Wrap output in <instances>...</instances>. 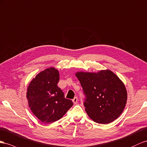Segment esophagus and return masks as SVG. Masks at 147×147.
I'll use <instances>...</instances> for the list:
<instances>
[{
    "mask_svg": "<svg viewBox=\"0 0 147 147\" xmlns=\"http://www.w3.org/2000/svg\"><path fill=\"white\" fill-rule=\"evenodd\" d=\"M78 98H77L76 97H74V98L73 99V102L74 103V104H76L77 102H78Z\"/></svg>",
    "mask_w": 147,
    "mask_h": 147,
    "instance_id": "esophagus-1",
    "label": "esophagus"
}]
</instances>
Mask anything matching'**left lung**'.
<instances>
[{
	"label": "left lung",
	"instance_id": "8db88e82",
	"mask_svg": "<svg viewBox=\"0 0 147 147\" xmlns=\"http://www.w3.org/2000/svg\"><path fill=\"white\" fill-rule=\"evenodd\" d=\"M85 95L84 105L95 122L108 124L121 115L127 102V90L123 82L110 70L98 73L78 72Z\"/></svg>",
	"mask_w": 147,
	"mask_h": 147
}]
</instances>
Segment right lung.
I'll use <instances>...</instances> for the list:
<instances>
[{
	"mask_svg": "<svg viewBox=\"0 0 147 147\" xmlns=\"http://www.w3.org/2000/svg\"><path fill=\"white\" fill-rule=\"evenodd\" d=\"M59 79L58 71L52 67L41 71L28 86L29 107L42 122L52 123L59 120L73 105L58 87Z\"/></svg>",
	"mask_w": 147,
	"mask_h": 147,
	"instance_id": "1",
	"label": "right lung"
}]
</instances>
